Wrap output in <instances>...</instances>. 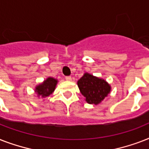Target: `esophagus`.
I'll list each match as a JSON object with an SVG mask.
<instances>
[{
  "instance_id": "obj_1",
  "label": "esophagus",
  "mask_w": 149,
  "mask_h": 149,
  "mask_svg": "<svg viewBox=\"0 0 149 149\" xmlns=\"http://www.w3.org/2000/svg\"><path fill=\"white\" fill-rule=\"evenodd\" d=\"M65 79H66V80H68V81H70V80L72 79V78H71V77H70V76H67V77H65Z\"/></svg>"
}]
</instances>
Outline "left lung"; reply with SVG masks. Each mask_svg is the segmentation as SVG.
<instances>
[{
    "mask_svg": "<svg viewBox=\"0 0 149 149\" xmlns=\"http://www.w3.org/2000/svg\"><path fill=\"white\" fill-rule=\"evenodd\" d=\"M80 93L91 104H98L111 91V86L104 79L85 73L77 82Z\"/></svg>",
    "mask_w": 149,
    "mask_h": 149,
    "instance_id": "left-lung-1",
    "label": "left lung"
}]
</instances>
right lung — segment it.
Returning a JSON list of instances; mask_svg holds the SVG:
<instances>
[{"mask_svg": "<svg viewBox=\"0 0 149 149\" xmlns=\"http://www.w3.org/2000/svg\"><path fill=\"white\" fill-rule=\"evenodd\" d=\"M57 80L54 78L49 77L42 84L38 85L36 89V92L38 93V96H41L42 97H45L49 96L56 88Z\"/></svg>", "mask_w": 149, "mask_h": 149, "instance_id": "obj_1", "label": "right lung"}]
</instances>
